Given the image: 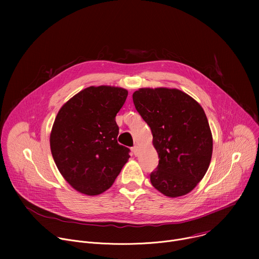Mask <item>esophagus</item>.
Wrapping results in <instances>:
<instances>
[{
  "label": "esophagus",
  "instance_id": "obj_1",
  "mask_svg": "<svg viewBox=\"0 0 259 259\" xmlns=\"http://www.w3.org/2000/svg\"><path fill=\"white\" fill-rule=\"evenodd\" d=\"M132 152H133V154H134V156H138V154H139V149H138V146H133L132 147Z\"/></svg>",
  "mask_w": 259,
  "mask_h": 259
}]
</instances>
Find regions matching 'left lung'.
Returning a JSON list of instances; mask_svg holds the SVG:
<instances>
[{"label":"left lung","mask_w":259,"mask_h":259,"mask_svg":"<svg viewBox=\"0 0 259 259\" xmlns=\"http://www.w3.org/2000/svg\"><path fill=\"white\" fill-rule=\"evenodd\" d=\"M135 108L151 127L159 165L153 187L169 198L191 193L206 174L213 139L203 107L175 88H140L132 95Z\"/></svg>","instance_id":"8db88e82"}]
</instances>
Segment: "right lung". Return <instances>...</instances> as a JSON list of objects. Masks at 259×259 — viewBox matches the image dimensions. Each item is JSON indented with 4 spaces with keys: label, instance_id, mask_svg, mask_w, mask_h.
Wrapping results in <instances>:
<instances>
[{
    "label": "right lung",
    "instance_id": "right-lung-1",
    "mask_svg": "<svg viewBox=\"0 0 259 259\" xmlns=\"http://www.w3.org/2000/svg\"><path fill=\"white\" fill-rule=\"evenodd\" d=\"M128 91L114 86L88 87L66 101L50 134L54 162L69 186L97 196L113 186L130 158L118 143L116 116Z\"/></svg>",
    "mask_w": 259,
    "mask_h": 259
}]
</instances>
